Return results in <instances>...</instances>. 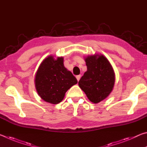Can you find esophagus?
Wrapping results in <instances>:
<instances>
[{
    "mask_svg": "<svg viewBox=\"0 0 147 147\" xmlns=\"http://www.w3.org/2000/svg\"><path fill=\"white\" fill-rule=\"evenodd\" d=\"M76 79H77V80L79 81L80 79V78H81V75H77V76H76Z\"/></svg>",
    "mask_w": 147,
    "mask_h": 147,
    "instance_id": "obj_1",
    "label": "esophagus"
}]
</instances>
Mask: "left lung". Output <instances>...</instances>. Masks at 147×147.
<instances>
[{
  "mask_svg": "<svg viewBox=\"0 0 147 147\" xmlns=\"http://www.w3.org/2000/svg\"><path fill=\"white\" fill-rule=\"evenodd\" d=\"M87 71L78 82V85L94 104L100 102L113 90L115 73L110 63L103 55L94 54L85 59Z\"/></svg>",
  "mask_w": 147,
  "mask_h": 147,
  "instance_id": "obj_1",
  "label": "left lung"
}]
</instances>
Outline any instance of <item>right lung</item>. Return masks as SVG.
Listing matches in <instances>:
<instances>
[{"label":"right lung","mask_w":147,"mask_h":147,"mask_svg":"<svg viewBox=\"0 0 147 147\" xmlns=\"http://www.w3.org/2000/svg\"><path fill=\"white\" fill-rule=\"evenodd\" d=\"M76 78L63 65V58L52 56L42 61L35 78L38 93L43 100L56 104L63 100L69 88L77 84Z\"/></svg>","instance_id":"right-lung-1"}]
</instances>
